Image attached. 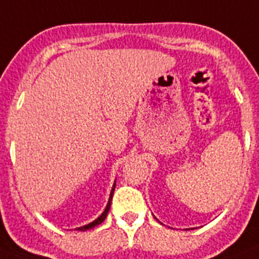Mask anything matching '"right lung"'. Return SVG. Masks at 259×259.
<instances>
[{
    "mask_svg": "<svg viewBox=\"0 0 259 259\" xmlns=\"http://www.w3.org/2000/svg\"><path fill=\"white\" fill-rule=\"evenodd\" d=\"M114 188H116V181H114L113 184V188H112L111 190V195H109V199H108V203H107V207H105V210L103 211L102 215L98 218V219H95L94 222H91V223L86 224V226H83V227H78V228H75L76 231H87V229H91L94 228V227L99 226V224H102L103 222L105 220V218H107L108 215V211H109V208H111V202H112V197H113V192H114Z\"/></svg>",
    "mask_w": 259,
    "mask_h": 259,
    "instance_id": "1",
    "label": "right lung"
}]
</instances>
